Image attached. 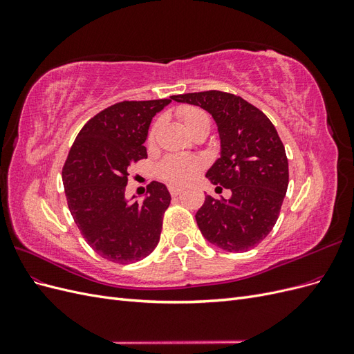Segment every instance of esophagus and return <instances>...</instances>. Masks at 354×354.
<instances>
[{
	"mask_svg": "<svg viewBox=\"0 0 354 354\" xmlns=\"http://www.w3.org/2000/svg\"><path fill=\"white\" fill-rule=\"evenodd\" d=\"M168 190L171 196H177L180 194V187H176V186H168Z\"/></svg>",
	"mask_w": 354,
	"mask_h": 354,
	"instance_id": "1",
	"label": "esophagus"
}]
</instances>
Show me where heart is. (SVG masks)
Listing matches in <instances>:
<instances>
[{
  "mask_svg": "<svg viewBox=\"0 0 354 354\" xmlns=\"http://www.w3.org/2000/svg\"><path fill=\"white\" fill-rule=\"evenodd\" d=\"M177 115L192 134L199 130V128H209L208 115L202 109L196 108V106H183V108L178 109ZM156 130L158 122L152 125L151 131L147 134L149 145L153 143ZM203 167H205V164H203V160L199 156L173 153L159 160L156 173L171 186H185L190 183L192 180H195V177L201 173Z\"/></svg>",
  "mask_w": 354,
  "mask_h": 354,
  "instance_id": "b5f03b06",
  "label": "heart"
}]
</instances>
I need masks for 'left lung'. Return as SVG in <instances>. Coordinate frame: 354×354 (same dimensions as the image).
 I'll return each mask as SVG.
<instances>
[{
	"label": "left lung",
	"instance_id": "obj_1",
	"mask_svg": "<svg viewBox=\"0 0 354 354\" xmlns=\"http://www.w3.org/2000/svg\"><path fill=\"white\" fill-rule=\"evenodd\" d=\"M176 102L201 106L217 122L221 156L207 173L217 192L205 195L196 212L203 238L229 252H243L272 232L289 183L288 158L274 125L259 108L239 95L218 90L178 94Z\"/></svg>",
	"mask_w": 354,
	"mask_h": 354
}]
</instances>
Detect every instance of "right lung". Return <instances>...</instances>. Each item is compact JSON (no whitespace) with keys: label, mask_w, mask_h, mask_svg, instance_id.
I'll list each match as a JSON object with an SVG mask.
<instances>
[{"label":"right lung","mask_w":354,"mask_h":354,"mask_svg":"<svg viewBox=\"0 0 354 354\" xmlns=\"http://www.w3.org/2000/svg\"><path fill=\"white\" fill-rule=\"evenodd\" d=\"M171 99L120 102L85 124L62 169L73 221L91 248L112 263L145 259L159 242L169 205L165 185L152 181L143 202H128V169L147 158L146 142L152 118Z\"/></svg>","instance_id":"right-lung-1"}]
</instances>
